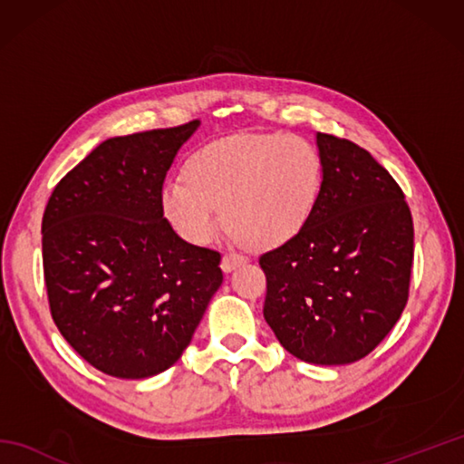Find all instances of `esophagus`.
<instances>
[{"mask_svg":"<svg viewBox=\"0 0 464 464\" xmlns=\"http://www.w3.org/2000/svg\"><path fill=\"white\" fill-rule=\"evenodd\" d=\"M245 261V257H241V255H235V253H227L225 257L221 259V269L225 271V273H231L233 269H237L239 265H243Z\"/></svg>","mask_w":464,"mask_h":464,"instance_id":"obj_1","label":"esophagus"}]
</instances>
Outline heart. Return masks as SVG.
I'll return each mask as SVG.
<instances>
[{
  "label": "heart",
  "instance_id": "heart-1",
  "mask_svg": "<svg viewBox=\"0 0 464 464\" xmlns=\"http://www.w3.org/2000/svg\"><path fill=\"white\" fill-rule=\"evenodd\" d=\"M323 161L297 135L247 133L199 147L185 177L167 179L161 209L175 233L207 243L223 221L253 249H275L303 231L317 207Z\"/></svg>",
  "mask_w": 464,
  "mask_h": 464
}]
</instances>
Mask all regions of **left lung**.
<instances>
[{
  "label": "left lung",
  "instance_id": "8db88e82",
  "mask_svg": "<svg viewBox=\"0 0 464 464\" xmlns=\"http://www.w3.org/2000/svg\"><path fill=\"white\" fill-rule=\"evenodd\" d=\"M319 201L303 231L261 255L263 314L285 351L349 364L395 327L409 297L412 219L401 187L369 151L317 133Z\"/></svg>",
  "mask_w": 464,
  "mask_h": 464
}]
</instances>
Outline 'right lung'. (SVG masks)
I'll return each mask as SVG.
<instances>
[{
	"mask_svg": "<svg viewBox=\"0 0 464 464\" xmlns=\"http://www.w3.org/2000/svg\"><path fill=\"white\" fill-rule=\"evenodd\" d=\"M199 125L111 137L47 201L42 247L52 317L111 377H155L179 361L223 283L221 255L183 241L161 209L167 171Z\"/></svg>",
	"mask_w": 464,
	"mask_h": 464,
	"instance_id": "add662e5",
	"label": "right lung"
}]
</instances>
